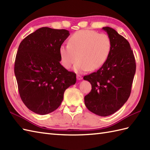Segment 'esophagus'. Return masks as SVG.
Here are the masks:
<instances>
[{
    "instance_id": "34e87169",
    "label": "esophagus",
    "mask_w": 150,
    "mask_h": 150,
    "mask_svg": "<svg viewBox=\"0 0 150 150\" xmlns=\"http://www.w3.org/2000/svg\"><path fill=\"white\" fill-rule=\"evenodd\" d=\"M77 79L78 81H80V80H82V77L81 75H77Z\"/></svg>"
}]
</instances>
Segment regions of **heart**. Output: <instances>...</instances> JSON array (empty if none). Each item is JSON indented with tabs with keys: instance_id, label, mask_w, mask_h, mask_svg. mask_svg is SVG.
I'll list each match as a JSON object with an SVG mask.
<instances>
[{
	"instance_id": "1",
	"label": "heart",
	"mask_w": 150,
	"mask_h": 150,
	"mask_svg": "<svg viewBox=\"0 0 150 150\" xmlns=\"http://www.w3.org/2000/svg\"><path fill=\"white\" fill-rule=\"evenodd\" d=\"M111 50V41L106 34L92 30H80L72 34L68 44L59 47L62 66L69 69L77 60L76 71H94L106 62Z\"/></svg>"
}]
</instances>
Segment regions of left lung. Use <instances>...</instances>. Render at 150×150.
Returning <instances> with one entry per match:
<instances>
[{"label":"left lung","instance_id":"obj_1","mask_svg":"<svg viewBox=\"0 0 150 150\" xmlns=\"http://www.w3.org/2000/svg\"><path fill=\"white\" fill-rule=\"evenodd\" d=\"M103 30L111 39V52L97 71L84 77L92 88L84 97V103L91 112L106 117L115 113L128 100L136 64L128 41L113 28L104 27Z\"/></svg>","mask_w":150,"mask_h":150}]
</instances>
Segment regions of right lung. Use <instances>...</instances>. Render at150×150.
I'll list each match as a JSON object with an SVG mask.
<instances>
[{"instance_id":"1","label":"right lung","mask_w":150,"mask_h":150,"mask_svg":"<svg viewBox=\"0 0 150 150\" xmlns=\"http://www.w3.org/2000/svg\"><path fill=\"white\" fill-rule=\"evenodd\" d=\"M69 35L66 30L43 27L21 42L14 71L18 92L28 109L39 115L59 107L64 93L75 84L76 74L60 64L59 47Z\"/></svg>"}]
</instances>
